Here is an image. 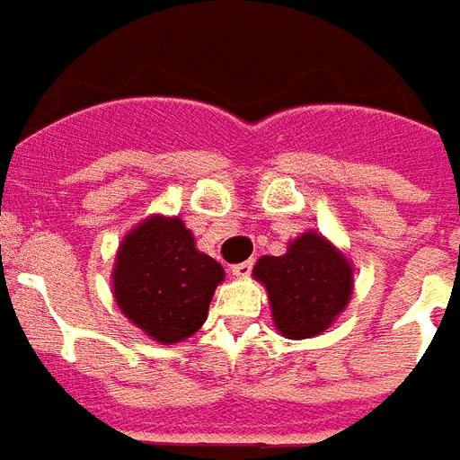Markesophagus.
Instances as JSON below:
<instances>
[{"mask_svg": "<svg viewBox=\"0 0 460 460\" xmlns=\"http://www.w3.org/2000/svg\"><path fill=\"white\" fill-rule=\"evenodd\" d=\"M252 267H255V262H252V260H248V262H238L231 267V274L238 276V279H245V276H250Z\"/></svg>", "mask_w": 460, "mask_h": 460, "instance_id": "esophagus-1", "label": "esophagus"}]
</instances>
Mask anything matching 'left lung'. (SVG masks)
<instances>
[{
	"mask_svg": "<svg viewBox=\"0 0 460 460\" xmlns=\"http://www.w3.org/2000/svg\"><path fill=\"white\" fill-rule=\"evenodd\" d=\"M264 283L276 328L286 338L323 333L352 295V267L321 234H305L286 255H267L252 269Z\"/></svg>",
	"mask_w": 460,
	"mask_h": 460,
	"instance_id": "8db88e82",
	"label": "left lung"
}]
</instances>
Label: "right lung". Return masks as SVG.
I'll return each instance as SVG.
<instances>
[{"mask_svg": "<svg viewBox=\"0 0 460 460\" xmlns=\"http://www.w3.org/2000/svg\"><path fill=\"white\" fill-rule=\"evenodd\" d=\"M222 279V264L198 252L181 219L151 217L122 241L113 271L115 302L146 335L172 345L203 326Z\"/></svg>", "mask_w": 460, "mask_h": 460, "instance_id": "obj_1", "label": "right lung"}]
</instances>
